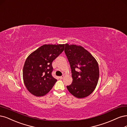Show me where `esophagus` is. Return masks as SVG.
<instances>
[{
  "mask_svg": "<svg viewBox=\"0 0 127 127\" xmlns=\"http://www.w3.org/2000/svg\"><path fill=\"white\" fill-rule=\"evenodd\" d=\"M64 78V75H63L62 76H60V77H59V78L60 79H63Z\"/></svg>",
  "mask_w": 127,
  "mask_h": 127,
  "instance_id": "34e87169",
  "label": "esophagus"
}]
</instances>
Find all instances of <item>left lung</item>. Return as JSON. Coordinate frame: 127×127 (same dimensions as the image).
<instances>
[{"label":"left lung","mask_w":127,"mask_h":127,"mask_svg":"<svg viewBox=\"0 0 127 127\" xmlns=\"http://www.w3.org/2000/svg\"><path fill=\"white\" fill-rule=\"evenodd\" d=\"M64 52L71 70L69 93L77 98L88 97L95 89L99 77V65L90 52L81 46L65 44Z\"/></svg>","instance_id":"obj_1"}]
</instances>
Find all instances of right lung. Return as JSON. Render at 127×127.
Wrapping results in <instances>:
<instances>
[{"label":"right lung","mask_w":127,"mask_h":127,"mask_svg":"<svg viewBox=\"0 0 127 127\" xmlns=\"http://www.w3.org/2000/svg\"><path fill=\"white\" fill-rule=\"evenodd\" d=\"M64 44L43 45L30 54L23 68V80L30 93L41 97L52 89L57 79L51 75L52 63L64 51Z\"/></svg>","instance_id":"add662e5"}]
</instances>
